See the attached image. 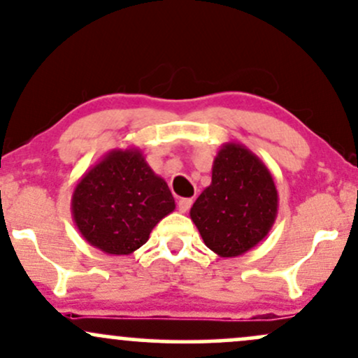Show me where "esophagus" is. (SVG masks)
<instances>
[{"label": "esophagus", "mask_w": 358, "mask_h": 358, "mask_svg": "<svg viewBox=\"0 0 358 358\" xmlns=\"http://www.w3.org/2000/svg\"><path fill=\"white\" fill-rule=\"evenodd\" d=\"M192 203H193L192 199H182V200H180V202H178V210L182 212V213L188 212V208L192 207Z\"/></svg>", "instance_id": "34e87169"}]
</instances>
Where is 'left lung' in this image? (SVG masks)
Returning a JSON list of instances; mask_svg holds the SVG:
<instances>
[{
    "instance_id": "8db88e82",
    "label": "left lung",
    "mask_w": 358,
    "mask_h": 358,
    "mask_svg": "<svg viewBox=\"0 0 358 358\" xmlns=\"http://www.w3.org/2000/svg\"><path fill=\"white\" fill-rule=\"evenodd\" d=\"M279 195L269 168L241 143H224L212 165V183L190 208L208 249L239 257L264 239L278 217Z\"/></svg>"
}]
</instances>
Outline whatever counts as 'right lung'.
Returning a JSON list of instances; mask_svg holds the SVG:
<instances>
[{"label":"right lung","mask_w":358,"mask_h":358,"mask_svg":"<svg viewBox=\"0 0 358 358\" xmlns=\"http://www.w3.org/2000/svg\"><path fill=\"white\" fill-rule=\"evenodd\" d=\"M71 208L87 244L110 256H129L175 210V200L141 150L116 148L82 175Z\"/></svg>","instance_id":"1"}]
</instances>
